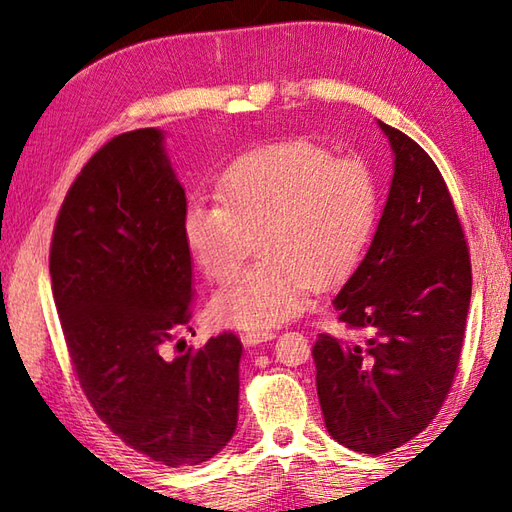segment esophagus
Instances as JSON below:
<instances>
[{
	"label": "esophagus",
	"mask_w": 512,
	"mask_h": 512,
	"mask_svg": "<svg viewBox=\"0 0 512 512\" xmlns=\"http://www.w3.org/2000/svg\"><path fill=\"white\" fill-rule=\"evenodd\" d=\"M273 336H275L273 330H250V332L242 334V343L246 347H253V345L264 343V341H270V339H273Z\"/></svg>",
	"instance_id": "34e87169"
}]
</instances>
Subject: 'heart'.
I'll list each match as a JSON object with an SVG mask.
<instances>
[{"label":"heart","mask_w":512,"mask_h":512,"mask_svg":"<svg viewBox=\"0 0 512 512\" xmlns=\"http://www.w3.org/2000/svg\"><path fill=\"white\" fill-rule=\"evenodd\" d=\"M215 200L182 215L189 255L224 281L259 242L262 262L213 297V317L268 330L308 308L310 281L339 284L365 255L378 217V182L361 158H334L312 140H281L246 151L215 180Z\"/></svg>","instance_id":"b5f03b06"}]
</instances>
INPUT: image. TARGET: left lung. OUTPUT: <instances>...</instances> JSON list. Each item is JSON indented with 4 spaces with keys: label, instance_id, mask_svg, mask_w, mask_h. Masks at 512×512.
Segmentation results:
<instances>
[{
    "label": "left lung",
    "instance_id": "left-lung-1",
    "mask_svg": "<svg viewBox=\"0 0 512 512\" xmlns=\"http://www.w3.org/2000/svg\"><path fill=\"white\" fill-rule=\"evenodd\" d=\"M394 176L365 257L332 299L365 343L319 334L317 394L343 447L383 455L436 418L447 398L471 303L469 248L436 162L378 121Z\"/></svg>",
    "mask_w": 512,
    "mask_h": 512
}]
</instances>
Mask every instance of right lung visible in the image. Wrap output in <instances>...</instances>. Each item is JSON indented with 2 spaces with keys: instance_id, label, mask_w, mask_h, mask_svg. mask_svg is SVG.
I'll return each mask as SVG.
<instances>
[{
  "instance_id": "obj_1",
  "label": "right lung",
  "mask_w": 512,
  "mask_h": 512,
  "mask_svg": "<svg viewBox=\"0 0 512 512\" xmlns=\"http://www.w3.org/2000/svg\"><path fill=\"white\" fill-rule=\"evenodd\" d=\"M184 209L165 132L136 129L83 167L50 248L52 295L85 396L125 444L173 469L231 442L242 358L233 332L167 354L195 297Z\"/></svg>"
}]
</instances>
